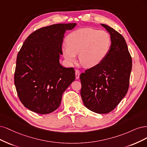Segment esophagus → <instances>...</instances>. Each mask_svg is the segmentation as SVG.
I'll return each mask as SVG.
<instances>
[{"label": "esophagus", "instance_id": "1", "mask_svg": "<svg viewBox=\"0 0 147 147\" xmlns=\"http://www.w3.org/2000/svg\"><path fill=\"white\" fill-rule=\"evenodd\" d=\"M75 76H76V79H79L80 76V71L78 69H76L75 71Z\"/></svg>", "mask_w": 147, "mask_h": 147}]
</instances>
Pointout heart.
Masks as SVG:
<instances>
[{
  "label": "heart",
  "instance_id": "heart-1",
  "mask_svg": "<svg viewBox=\"0 0 147 147\" xmlns=\"http://www.w3.org/2000/svg\"><path fill=\"white\" fill-rule=\"evenodd\" d=\"M67 43L61 51L68 62H76V54L79 53L80 62L84 67L91 68L105 59L111 48V38L105 30L83 28L71 33Z\"/></svg>",
  "mask_w": 147,
  "mask_h": 147
}]
</instances>
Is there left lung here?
Listing matches in <instances>:
<instances>
[{"mask_svg": "<svg viewBox=\"0 0 147 147\" xmlns=\"http://www.w3.org/2000/svg\"><path fill=\"white\" fill-rule=\"evenodd\" d=\"M101 25L111 35L109 52L100 63L80 74V79L85 106L104 114L114 109L127 93L132 59L123 36L109 26Z\"/></svg>", "mask_w": 147, "mask_h": 147, "instance_id": "obj_1", "label": "left lung"}]
</instances>
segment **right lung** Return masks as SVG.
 <instances>
[{
	"label": "right lung",
	"instance_id": "right-lung-1",
	"mask_svg": "<svg viewBox=\"0 0 147 147\" xmlns=\"http://www.w3.org/2000/svg\"><path fill=\"white\" fill-rule=\"evenodd\" d=\"M76 23L57 24L31 34L18 53L15 84L20 101L40 114L55 111L62 94L75 79L73 68L60 63L64 34Z\"/></svg>",
	"mask_w": 147,
	"mask_h": 147
}]
</instances>
